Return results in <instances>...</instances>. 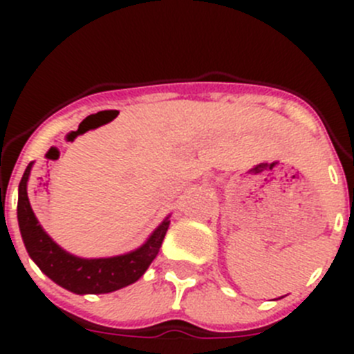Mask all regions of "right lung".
Segmentation results:
<instances>
[{
	"label": "right lung",
	"instance_id": "1",
	"mask_svg": "<svg viewBox=\"0 0 354 354\" xmlns=\"http://www.w3.org/2000/svg\"><path fill=\"white\" fill-rule=\"evenodd\" d=\"M32 164L34 162L28 164L20 180L17 217H19L25 248L30 259L37 263L39 269L56 284L77 295L113 292L140 279L159 253L167 227H169V216L156 227L149 240L133 252L108 257V259L75 257L51 240L32 210L27 195Z\"/></svg>",
	"mask_w": 354,
	"mask_h": 354
}]
</instances>
